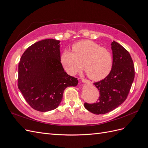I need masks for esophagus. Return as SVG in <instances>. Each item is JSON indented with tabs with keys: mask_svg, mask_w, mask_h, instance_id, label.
<instances>
[{
	"mask_svg": "<svg viewBox=\"0 0 148 148\" xmlns=\"http://www.w3.org/2000/svg\"><path fill=\"white\" fill-rule=\"evenodd\" d=\"M82 82H83V83H88V84H91V83H90V82H86V80H84V79H83V80H82Z\"/></svg>",
	"mask_w": 148,
	"mask_h": 148,
	"instance_id": "esophagus-1",
	"label": "esophagus"
}]
</instances>
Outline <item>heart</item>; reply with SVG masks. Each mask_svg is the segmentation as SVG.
<instances>
[{
	"instance_id": "obj_1",
	"label": "heart",
	"mask_w": 148,
	"mask_h": 148,
	"mask_svg": "<svg viewBox=\"0 0 148 148\" xmlns=\"http://www.w3.org/2000/svg\"><path fill=\"white\" fill-rule=\"evenodd\" d=\"M73 52L65 50L60 62L70 75L77 73L83 67L88 77L94 81L107 77L113 66L112 53L90 40H84L73 46Z\"/></svg>"
}]
</instances>
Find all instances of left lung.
I'll list each match as a JSON object with an SVG mask.
<instances>
[{
    "instance_id": "1",
    "label": "left lung",
    "mask_w": 148,
    "mask_h": 148,
    "mask_svg": "<svg viewBox=\"0 0 148 148\" xmlns=\"http://www.w3.org/2000/svg\"><path fill=\"white\" fill-rule=\"evenodd\" d=\"M113 66L107 77L94 83L99 91V98L94 104L84 103L91 112L104 114L114 110L126 100L135 78L133 62L129 52L118 42L111 43Z\"/></svg>"
}]
</instances>
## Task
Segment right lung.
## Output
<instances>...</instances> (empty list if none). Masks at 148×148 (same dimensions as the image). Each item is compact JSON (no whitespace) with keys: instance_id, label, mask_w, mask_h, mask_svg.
I'll return each mask as SVG.
<instances>
[{"instance_id":"add662e5","label":"right lung","mask_w":148,"mask_h":148,"mask_svg":"<svg viewBox=\"0 0 148 148\" xmlns=\"http://www.w3.org/2000/svg\"><path fill=\"white\" fill-rule=\"evenodd\" d=\"M60 42L47 39L35 42L25 51L19 62L18 87L28 104L38 111L56 109L65 89L78 83L62 66Z\"/></svg>"}]
</instances>
